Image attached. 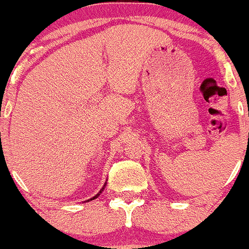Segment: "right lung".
<instances>
[{"label": "right lung", "instance_id": "right-lung-1", "mask_svg": "<svg viewBox=\"0 0 249 249\" xmlns=\"http://www.w3.org/2000/svg\"><path fill=\"white\" fill-rule=\"evenodd\" d=\"M106 184H107V182H106V183H105V185H104V187H102V189H101V190H100V192H99V193H97V194H96V195H95V196H92V197H91V199L87 200V202H89V201H91V200H94V199H96V197H99V196H100V194H101V193H102V192H104V189H105V187H106ZM84 202H85V201H84Z\"/></svg>", "mask_w": 249, "mask_h": 249}]
</instances>
